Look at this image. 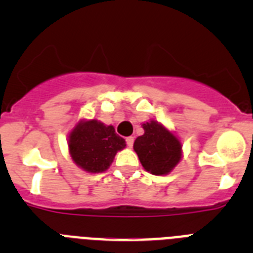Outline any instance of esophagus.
Masks as SVG:
<instances>
[{
	"mask_svg": "<svg viewBox=\"0 0 253 253\" xmlns=\"http://www.w3.org/2000/svg\"><path fill=\"white\" fill-rule=\"evenodd\" d=\"M125 140H126V144H128V147H133V144H134V137H128Z\"/></svg>",
	"mask_w": 253,
	"mask_h": 253,
	"instance_id": "obj_1",
	"label": "esophagus"
}]
</instances>
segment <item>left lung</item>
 <instances>
[{
  "mask_svg": "<svg viewBox=\"0 0 253 253\" xmlns=\"http://www.w3.org/2000/svg\"><path fill=\"white\" fill-rule=\"evenodd\" d=\"M144 134L134 142L142 166L152 175H166L180 162L181 143L158 122L144 123Z\"/></svg>",
  "mask_w": 253,
  "mask_h": 253,
  "instance_id": "8db88e82",
  "label": "left lung"
}]
</instances>
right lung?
I'll return each instance as SVG.
<instances>
[{
	"mask_svg": "<svg viewBox=\"0 0 253 253\" xmlns=\"http://www.w3.org/2000/svg\"><path fill=\"white\" fill-rule=\"evenodd\" d=\"M125 144L124 138L115 133L113 125H104L97 120L80 122L69 134L71 157L77 166L91 173L106 171L118 151Z\"/></svg>",
	"mask_w": 253,
	"mask_h": 253,
	"instance_id": "obj_1",
	"label": "right lung"
}]
</instances>
